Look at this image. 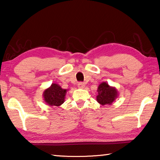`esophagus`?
Listing matches in <instances>:
<instances>
[{
    "instance_id": "esophagus-1",
    "label": "esophagus",
    "mask_w": 160,
    "mask_h": 160,
    "mask_svg": "<svg viewBox=\"0 0 160 160\" xmlns=\"http://www.w3.org/2000/svg\"><path fill=\"white\" fill-rule=\"evenodd\" d=\"M78 87L79 88H85V83H83V82H78Z\"/></svg>"
}]
</instances>
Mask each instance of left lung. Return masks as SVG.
Masks as SVG:
<instances>
[{"label":"left lung","mask_w":160,"mask_h":160,"mask_svg":"<svg viewBox=\"0 0 160 160\" xmlns=\"http://www.w3.org/2000/svg\"><path fill=\"white\" fill-rule=\"evenodd\" d=\"M98 95L97 96V101L100 104H111L117 97V91L115 88H111L106 82L100 84L98 88Z\"/></svg>","instance_id":"left-lung-1"}]
</instances>
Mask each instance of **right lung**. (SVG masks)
Returning a JSON list of instances; mask_svg holds the SVG:
<instances>
[{"mask_svg":"<svg viewBox=\"0 0 160 160\" xmlns=\"http://www.w3.org/2000/svg\"><path fill=\"white\" fill-rule=\"evenodd\" d=\"M66 91L57 84L53 83L49 88L44 91V101L50 106H60L64 102Z\"/></svg>","mask_w":160,"mask_h":160,"instance_id":"right-lung-1","label":"right lung"}]
</instances>
